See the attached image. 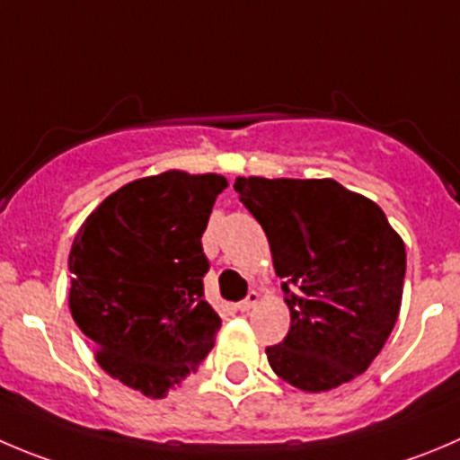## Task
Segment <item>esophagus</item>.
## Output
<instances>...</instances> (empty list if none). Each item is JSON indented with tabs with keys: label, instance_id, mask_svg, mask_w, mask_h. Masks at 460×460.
Listing matches in <instances>:
<instances>
[{
	"label": "esophagus",
	"instance_id": "34e87169",
	"mask_svg": "<svg viewBox=\"0 0 460 460\" xmlns=\"http://www.w3.org/2000/svg\"><path fill=\"white\" fill-rule=\"evenodd\" d=\"M257 303H260V291H251L246 298L242 300V303H237V309H239V312H248V309L255 307Z\"/></svg>",
	"mask_w": 460,
	"mask_h": 460
}]
</instances>
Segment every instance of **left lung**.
Instances as JSON below:
<instances>
[{
    "mask_svg": "<svg viewBox=\"0 0 460 460\" xmlns=\"http://www.w3.org/2000/svg\"><path fill=\"white\" fill-rule=\"evenodd\" d=\"M234 191L269 237L291 327L266 348L279 379L332 391L364 373L395 327L404 242L377 203L332 178H237Z\"/></svg>",
    "mask_w": 460,
    "mask_h": 460,
    "instance_id": "left-lung-1",
    "label": "left lung"
}]
</instances>
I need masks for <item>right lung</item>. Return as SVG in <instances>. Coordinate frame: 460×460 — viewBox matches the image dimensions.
I'll return each mask as SVG.
<instances>
[{"label":"right lung","instance_id":"1","mask_svg":"<svg viewBox=\"0 0 460 460\" xmlns=\"http://www.w3.org/2000/svg\"><path fill=\"white\" fill-rule=\"evenodd\" d=\"M218 173L164 172L108 196L69 251V312L111 377L164 397L196 373L221 318L203 298V237Z\"/></svg>","mask_w":460,"mask_h":460}]
</instances>
